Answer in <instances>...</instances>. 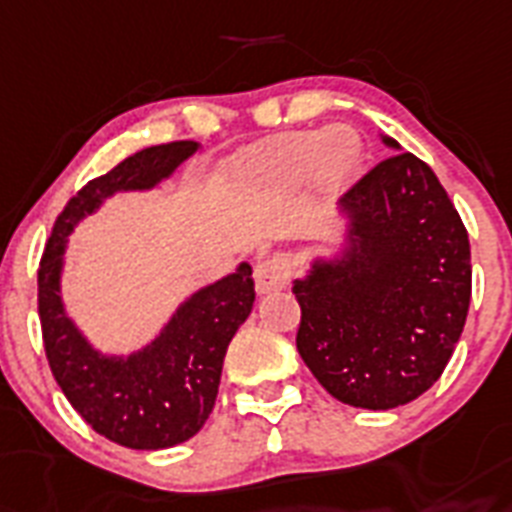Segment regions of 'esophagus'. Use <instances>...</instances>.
<instances>
[{
  "label": "esophagus",
  "mask_w": 512,
  "mask_h": 512,
  "mask_svg": "<svg viewBox=\"0 0 512 512\" xmlns=\"http://www.w3.org/2000/svg\"><path fill=\"white\" fill-rule=\"evenodd\" d=\"M291 281V260L286 255L260 257L255 265V289L257 294H273L286 289Z\"/></svg>",
  "instance_id": "esophagus-1"
}]
</instances>
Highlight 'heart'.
Here are the masks:
<instances>
[{"label":"heart","instance_id":"1","mask_svg":"<svg viewBox=\"0 0 512 512\" xmlns=\"http://www.w3.org/2000/svg\"><path fill=\"white\" fill-rule=\"evenodd\" d=\"M364 143L349 124H333L325 132H304L270 140L247 150L242 171L270 190H296L309 179L322 200H336L359 179Z\"/></svg>","mask_w":512,"mask_h":512}]
</instances>
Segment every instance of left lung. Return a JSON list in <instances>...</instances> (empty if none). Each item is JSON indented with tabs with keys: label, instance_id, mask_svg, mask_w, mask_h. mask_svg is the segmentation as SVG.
<instances>
[{
	"label": "left lung",
	"instance_id": "8db88e82",
	"mask_svg": "<svg viewBox=\"0 0 512 512\" xmlns=\"http://www.w3.org/2000/svg\"><path fill=\"white\" fill-rule=\"evenodd\" d=\"M393 153L341 203L338 242L294 281L296 349L322 388L356 409L414 401L442 375L471 302L468 234L435 171Z\"/></svg>",
	"mask_w": 512,
	"mask_h": 512
}]
</instances>
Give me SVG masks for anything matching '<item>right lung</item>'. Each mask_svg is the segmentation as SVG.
<instances>
[{"label": "right lung", "instance_id": "obj_1", "mask_svg": "<svg viewBox=\"0 0 512 512\" xmlns=\"http://www.w3.org/2000/svg\"><path fill=\"white\" fill-rule=\"evenodd\" d=\"M200 145L179 140L137 150L72 197L38 268V315L46 359L67 401L106 440L132 450H163L195 437L216 406L231 338L252 312V265L190 294L158 336L130 354H109L83 333L62 294L70 234L119 192H150Z\"/></svg>", "mask_w": 512, "mask_h": 512}]
</instances>
